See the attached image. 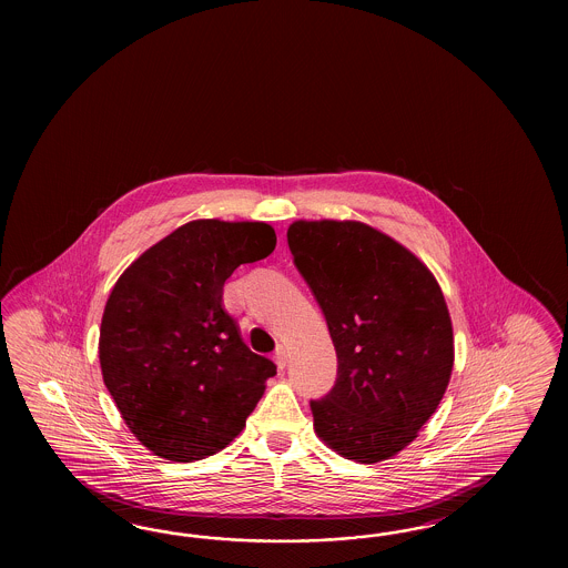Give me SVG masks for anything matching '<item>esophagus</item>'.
<instances>
[{
  "mask_svg": "<svg viewBox=\"0 0 568 568\" xmlns=\"http://www.w3.org/2000/svg\"><path fill=\"white\" fill-rule=\"evenodd\" d=\"M275 364L278 371H283V368L287 366V352H285V347H283V345L276 349Z\"/></svg>",
  "mask_w": 568,
  "mask_h": 568,
  "instance_id": "obj_1",
  "label": "esophagus"
}]
</instances>
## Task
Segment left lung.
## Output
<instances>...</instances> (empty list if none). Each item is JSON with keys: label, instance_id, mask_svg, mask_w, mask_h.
Segmentation results:
<instances>
[{"label": "left lung", "instance_id": "1", "mask_svg": "<svg viewBox=\"0 0 568 568\" xmlns=\"http://www.w3.org/2000/svg\"><path fill=\"white\" fill-rule=\"evenodd\" d=\"M287 243L327 318L337 381L314 430L361 465L394 458L437 410L454 366L446 297L427 264L361 221H295Z\"/></svg>", "mask_w": 568, "mask_h": 568}]
</instances>
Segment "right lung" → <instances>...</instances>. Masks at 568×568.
Instances as JSON below:
<instances>
[{"mask_svg":"<svg viewBox=\"0 0 568 568\" xmlns=\"http://www.w3.org/2000/svg\"><path fill=\"white\" fill-rule=\"evenodd\" d=\"M275 229L200 219L145 250L103 308L100 366L122 420L143 446L193 463L229 446L276 366L241 339L224 281L266 258Z\"/></svg>","mask_w":568,"mask_h":568,"instance_id":"add662e5","label":"right lung"}]
</instances>
